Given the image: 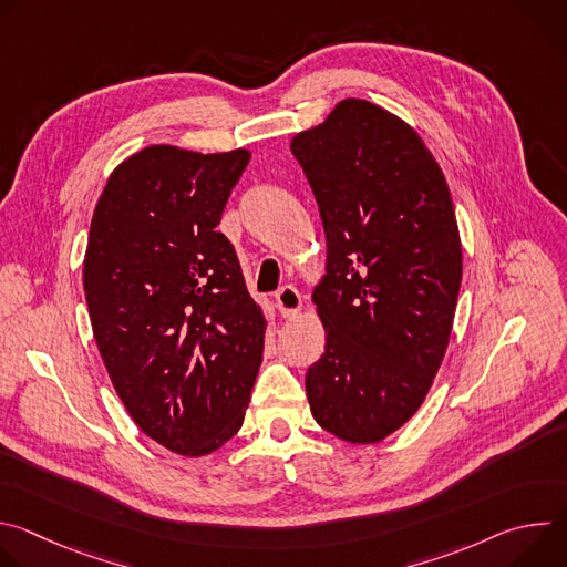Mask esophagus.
<instances>
[{
  "label": "esophagus",
  "mask_w": 567,
  "mask_h": 567,
  "mask_svg": "<svg viewBox=\"0 0 567 567\" xmlns=\"http://www.w3.org/2000/svg\"><path fill=\"white\" fill-rule=\"evenodd\" d=\"M276 302H278V309L285 318H293L300 309H302V296L296 287L291 285H285L278 293H276Z\"/></svg>",
  "instance_id": "esophagus-1"
}]
</instances>
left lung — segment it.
Instances as JSON below:
<instances>
[{"mask_svg":"<svg viewBox=\"0 0 567 567\" xmlns=\"http://www.w3.org/2000/svg\"><path fill=\"white\" fill-rule=\"evenodd\" d=\"M291 152L328 241L309 409L339 440L377 444L420 411L449 348L462 282L449 184L406 121L361 99L298 132Z\"/></svg>","mask_w":567,"mask_h":567,"instance_id":"1","label":"left lung"}]
</instances>
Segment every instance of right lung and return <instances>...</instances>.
Masks as SVG:
<instances>
[{
	"instance_id": "obj_1",
	"label": "right lung",
	"mask_w": 567,
	"mask_h": 567,
	"mask_svg": "<svg viewBox=\"0 0 567 567\" xmlns=\"http://www.w3.org/2000/svg\"><path fill=\"white\" fill-rule=\"evenodd\" d=\"M251 152L147 145L96 204L83 285L99 352L134 424L199 457L245 422L267 318L217 228Z\"/></svg>"
}]
</instances>
